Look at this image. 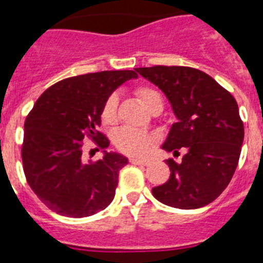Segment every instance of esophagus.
Returning <instances> with one entry per match:
<instances>
[{
    "mask_svg": "<svg viewBox=\"0 0 263 263\" xmlns=\"http://www.w3.org/2000/svg\"><path fill=\"white\" fill-rule=\"evenodd\" d=\"M129 162L134 165H142V166H147V165H150V161L148 160H139V158H131Z\"/></svg>",
    "mask_w": 263,
    "mask_h": 263,
    "instance_id": "1",
    "label": "esophagus"
}]
</instances>
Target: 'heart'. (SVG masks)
<instances>
[{
    "instance_id": "heart-1",
    "label": "heart",
    "mask_w": 263,
    "mask_h": 263,
    "mask_svg": "<svg viewBox=\"0 0 263 263\" xmlns=\"http://www.w3.org/2000/svg\"><path fill=\"white\" fill-rule=\"evenodd\" d=\"M135 95L150 111H161L164 107V98L160 91H157L156 88L148 87V86H139L135 90ZM117 105H119V99L116 94H110L105 99L102 110H101V119L105 125H113L117 123V119H119ZM154 142L156 139L152 134L138 131L134 128H120L113 135V143L116 147L128 156L139 157L147 154L154 146Z\"/></svg>"
}]
</instances>
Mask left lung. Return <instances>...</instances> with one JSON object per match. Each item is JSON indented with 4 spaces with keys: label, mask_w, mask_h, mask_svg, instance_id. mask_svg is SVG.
Here are the masks:
<instances>
[{
    "label": "left lung",
    "mask_w": 263,
    "mask_h": 263,
    "mask_svg": "<svg viewBox=\"0 0 263 263\" xmlns=\"http://www.w3.org/2000/svg\"><path fill=\"white\" fill-rule=\"evenodd\" d=\"M138 73L164 91L179 119L162 148L183 158H168L171 177L153 188L162 203L198 209L212 203L228 187L236 171L245 125L236 99L208 73L190 67L154 65Z\"/></svg>",
    "instance_id": "8db88e82"
}]
</instances>
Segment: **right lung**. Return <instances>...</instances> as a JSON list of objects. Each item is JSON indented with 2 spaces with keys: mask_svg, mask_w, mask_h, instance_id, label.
I'll return each mask as SVG.
<instances>
[{
  "mask_svg": "<svg viewBox=\"0 0 263 263\" xmlns=\"http://www.w3.org/2000/svg\"><path fill=\"white\" fill-rule=\"evenodd\" d=\"M135 71H102L72 76L47 88L24 121L23 169L27 183L45 206L73 218L101 212L115 198L125 157L106 153L84 162V142L105 150L101 127L105 99ZM95 148V150H97Z\"/></svg>",
  "mask_w": 263,
  "mask_h": 263,
  "instance_id": "right-lung-1",
  "label": "right lung"
}]
</instances>
